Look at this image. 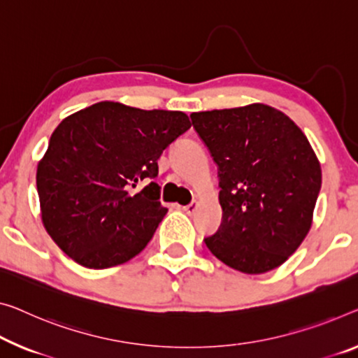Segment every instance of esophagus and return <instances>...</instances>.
<instances>
[{
    "label": "esophagus",
    "mask_w": 358,
    "mask_h": 358,
    "mask_svg": "<svg viewBox=\"0 0 358 358\" xmlns=\"http://www.w3.org/2000/svg\"><path fill=\"white\" fill-rule=\"evenodd\" d=\"M196 208H198V203L196 201H192L190 205H187V206H184L182 210L187 213V214H194L195 211H196Z\"/></svg>",
    "instance_id": "obj_1"
}]
</instances>
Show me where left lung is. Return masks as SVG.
I'll list each match as a JSON object with an SVG mask.
<instances>
[{
	"mask_svg": "<svg viewBox=\"0 0 358 358\" xmlns=\"http://www.w3.org/2000/svg\"><path fill=\"white\" fill-rule=\"evenodd\" d=\"M217 164L222 222L205 243L243 273L282 264L309 234L322 169L304 133L277 108L251 103L192 113Z\"/></svg>",
	"mask_w": 358,
	"mask_h": 358,
	"instance_id": "left-lung-1",
	"label": "left lung"
}]
</instances>
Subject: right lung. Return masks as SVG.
<instances>
[{"label":"right lung","instance_id":"1","mask_svg":"<svg viewBox=\"0 0 358 358\" xmlns=\"http://www.w3.org/2000/svg\"><path fill=\"white\" fill-rule=\"evenodd\" d=\"M190 126L182 112L108 101L62 120L36 169L41 219L59 248L87 268L139 255L168 213L153 182L158 158Z\"/></svg>","mask_w":358,"mask_h":358}]
</instances>
